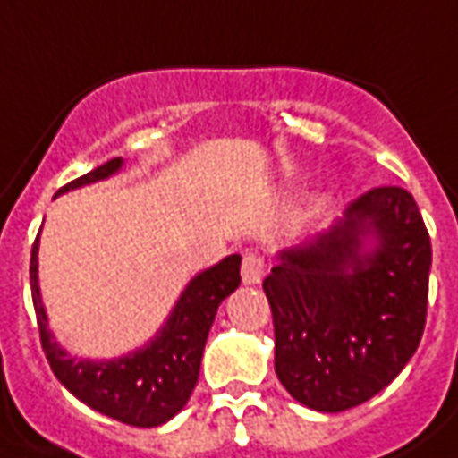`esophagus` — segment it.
<instances>
[{"label":"esophagus","mask_w":458,"mask_h":458,"mask_svg":"<svg viewBox=\"0 0 458 458\" xmlns=\"http://www.w3.org/2000/svg\"><path fill=\"white\" fill-rule=\"evenodd\" d=\"M263 276H266V261H263V256L259 253H246L242 261V278L246 285H256V283H261Z\"/></svg>","instance_id":"1"}]
</instances>
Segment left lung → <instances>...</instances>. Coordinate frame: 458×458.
<instances>
[{
  "instance_id": "obj_1",
  "label": "left lung",
  "mask_w": 458,
  "mask_h": 458,
  "mask_svg": "<svg viewBox=\"0 0 458 458\" xmlns=\"http://www.w3.org/2000/svg\"><path fill=\"white\" fill-rule=\"evenodd\" d=\"M429 266L422 215L398 185L363 192L329 232L280 251L263 290L290 395L342 412L386 388L425 332Z\"/></svg>"
}]
</instances>
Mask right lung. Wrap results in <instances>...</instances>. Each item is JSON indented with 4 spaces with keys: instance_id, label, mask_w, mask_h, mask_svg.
I'll return each instance as SVG.
<instances>
[{
    "instance_id": "obj_1",
    "label": "right lung",
    "mask_w": 458,
    "mask_h": 458,
    "mask_svg": "<svg viewBox=\"0 0 458 458\" xmlns=\"http://www.w3.org/2000/svg\"><path fill=\"white\" fill-rule=\"evenodd\" d=\"M122 158L106 160L105 165L89 170L88 175L72 180L65 188H82L97 180L114 175L122 168ZM242 256H226L212 268L202 270L190 280L178 305L173 307L168 322L143 349L112 361H78L60 349L48 329L38 290V236L31 249V298L36 322L41 332V346L51 363L55 378L65 388L97 412L131 427H158L168 422L185 407L199 376L202 352L216 307L226 295L239 288Z\"/></svg>"
}]
</instances>
